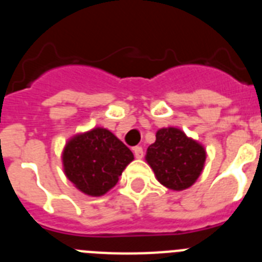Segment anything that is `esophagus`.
<instances>
[{"instance_id":"obj_1","label":"esophagus","mask_w":262,"mask_h":262,"mask_svg":"<svg viewBox=\"0 0 262 262\" xmlns=\"http://www.w3.org/2000/svg\"><path fill=\"white\" fill-rule=\"evenodd\" d=\"M134 155H135L136 159H143V155H144V152H143V148L142 147L134 148Z\"/></svg>"}]
</instances>
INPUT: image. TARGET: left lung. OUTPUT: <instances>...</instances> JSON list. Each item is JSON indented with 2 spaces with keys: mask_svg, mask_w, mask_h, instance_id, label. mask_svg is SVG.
I'll return each mask as SVG.
<instances>
[{
  "mask_svg": "<svg viewBox=\"0 0 262 262\" xmlns=\"http://www.w3.org/2000/svg\"><path fill=\"white\" fill-rule=\"evenodd\" d=\"M145 161L157 181L170 190L181 191L195 184L205 168L206 149L177 127H164L148 147Z\"/></svg>",
  "mask_w": 262,
  "mask_h": 262,
  "instance_id": "obj_1",
  "label": "left lung"
}]
</instances>
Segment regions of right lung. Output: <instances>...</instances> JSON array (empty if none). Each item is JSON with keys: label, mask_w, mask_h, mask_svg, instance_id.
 <instances>
[{"label": "right lung", "mask_w": 262, "mask_h": 262, "mask_svg": "<svg viewBox=\"0 0 262 262\" xmlns=\"http://www.w3.org/2000/svg\"><path fill=\"white\" fill-rule=\"evenodd\" d=\"M62 169L77 190L101 196L117 185L133 152L114 134L103 127L76 134L64 145Z\"/></svg>", "instance_id": "obj_1"}]
</instances>
